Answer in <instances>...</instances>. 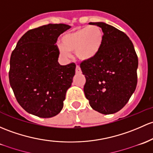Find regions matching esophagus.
Masks as SVG:
<instances>
[{
	"instance_id": "obj_1",
	"label": "esophagus",
	"mask_w": 153,
	"mask_h": 153,
	"mask_svg": "<svg viewBox=\"0 0 153 153\" xmlns=\"http://www.w3.org/2000/svg\"><path fill=\"white\" fill-rule=\"evenodd\" d=\"M75 72H76L77 74H81V67H80L79 65H77V66H76V69H75Z\"/></svg>"
}]
</instances>
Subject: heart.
<instances>
[{
	"instance_id": "b5f03b06",
	"label": "heart",
	"mask_w": 153,
	"mask_h": 153,
	"mask_svg": "<svg viewBox=\"0 0 153 153\" xmlns=\"http://www.w3.org/2000/svg\"><path fill=\"white\" fill-rule=\"evenodd\" d=\"M103 41V31L97 25L77 28L62 36L59 52L62 56L68 58L70 56V52L75 51L80 60L88 61L97 55Z\"/></svg>"
}]
</instances>
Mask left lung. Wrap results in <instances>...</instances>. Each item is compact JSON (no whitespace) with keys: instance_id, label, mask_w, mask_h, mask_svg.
<instances>
[{"instance_id":"1","label":"left lung","mask_w":153,"mask_h":153,"mask_svg":"<svg viewBox=\"0 0 153 153\" xmlns=\"http://www.w3.org/2000/svg\"><path fill=\"white\" fill-rule=\"evenodd\" d=\"M89 24L102 28L104 41L97 55L80 65L86 77L83 91L94 110L112 114L126 105L135 91L138 57L123 31L103 22Z\"/></svg>"}]
</instances>
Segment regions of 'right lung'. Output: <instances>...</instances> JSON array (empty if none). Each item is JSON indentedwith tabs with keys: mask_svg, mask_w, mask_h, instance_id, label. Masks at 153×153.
I'll return each instance as SVG.
<instances>
[{
	"mask_svg": "<svg viewBox=\"0 0 153 153\" xmlns=\"http://www.w3.org/2000/svg\"><path fill=\"white\" fill-rule=\"evenodd\" d=\"M71 26L48 24L28 30L10 58L9 78L18 103L28 113L51 118L61 112L75 64L61 65L57 39Z\"/></svg>",
	"mask_w": 153,
	"mask_h": 153,
	"instance_id": "right-lung-1",
	"label": "right lung"
}]
</instances>
